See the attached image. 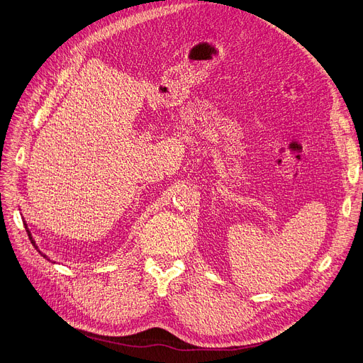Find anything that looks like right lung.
<instances>
[{
  "label": "right lung",
  "mask_w": 363,
  "mask_h": 363,
  "mask_svg": "<svg viewBox=\"0 0 363 363\" xmlns=\"http://www.w3.org/2000/svg\"><path fill=\"white\" fill-rule=\"evenodd\" d=\"M23 224H25V228H26V232H28V236H29V239H30V242H32V245H33V247H35V248L38 250V245L35 244V240H33V238H32V233H30V230L28 229V224H26V223H23ZM38 252H40V254H41V255H43L44 258H47V260H50V258H48V257H47L45 254H43V252H41L40 250H38ZM53 263H56V262H53Z\"/></svg>",
  "instance_id": "obj_1"
}]
</instances>
